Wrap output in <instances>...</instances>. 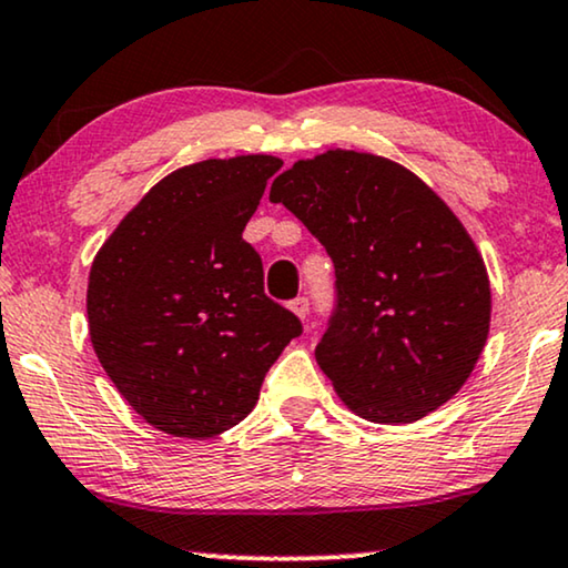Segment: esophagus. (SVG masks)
I'll return each instance as SVG.
<instances>
[{
  "instance_id": "1",
  "label": "esophagus",
  "mask_w": 568,
  "mask_h": 568,
  "mask_svg": "<svg viewBox=\"0 0 568 568\" xmlns=\"http://www.w3.org/2000/svg\"><path fill=\"white\" fill-rule=\"evenodd\" d=\"M290 310H292L294 315L300 317V321H305L307 313H310V302H307V297H297V300H292V302H290Z\"/></svg>"
}]
</instances>
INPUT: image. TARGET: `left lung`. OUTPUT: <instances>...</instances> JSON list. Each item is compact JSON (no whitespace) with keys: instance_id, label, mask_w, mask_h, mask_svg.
<instances>
[{"instance_id":"8db88e82","label":"left lung","mask_w":568,"mask_h":568,"mask_svg":"<svg viewBox=\"0 0 568 568\" xmlns=\"http://www.w3.org/2000/svg\"><path fill=\"white\" fill-rule=\"evenodd\" d=\"M268 199L336 266V310L315 359L338 398L375 424L445 406L491 323L484 258L453 209L398 162L354 150L294 162Z\"/></svg>"}]
</instances>
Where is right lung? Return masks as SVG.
I'll return each instance as SVG.
<instances>
[{
  "label": "right lung",
  "instance_id": "add662e5",
  "mask_svg": "<svg viewBox=\"0 0 568 568\" xmlns=\"http://www.w3.org/2000/svg\"><path fill=\"white\" fill-rule=\"evenodd\" d=\"M278 168L271 154H240L175 170L92 261V348L154 429L185 439L232 429L302 333L300 317L266 297L261 255L243 240Z\"/></svg>",
  "mask_w": 568,
  "mask_h": 568
}]
</instances>
